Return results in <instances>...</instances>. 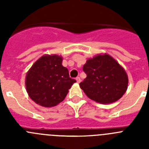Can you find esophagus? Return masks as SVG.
I'll list each match as a JSON object with an SVG mask.
<instances>
[{
  "mask_svg": "<svg viewBox=\"0 0 149 149\" xmlns=\"http://www.w3.org/2000/svg\"><path fill=\"white\" fill-rule=\"evenodd\" d=\"M76 81H77V83H78V84H79V83L81 82V78H80V77H76Z\"/></svg>",
  "mask_w": 149,
  "mask_h": 149,
  "instance_id": "34e87169",
  "label": "esophagus"
}]
</instances>
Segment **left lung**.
I'll list each match as a JSON object with an SVG mask.
<instances>
[{"instance_id": "1", "label": "left lung", "mask_w": 149, "mask_h": 149, "mask_svg": "<svg viewBox=\"0 0 149 149\" xmlns=\"http://www.w3.org/2000/svg\"><path fill=\"white\" fill-rule=\"evenodd\" d=\"M83 70L86 77L80 84V87L90 99L98 103H113L127 90V73L109 54H98L89 59Z\"/></svg>"}]
</instances>
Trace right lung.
I'll list each match as a JSON object with an SVG mask.
<instances>
[{
    "mask_svg": "<svg viewBox=\"0 0 149 149\" xmlns=\"http://www.w3.org/2000/svg\"><path fill=\"white\" fill-rule=\"evenodd\" d=\"M59 55H44L27 72L25 85L28 95L40 106L51 107L65 99L68 89L75 83L68 70L62 65Z\"/></svg>",
    "mask_w": 149,
    "mask_h": 149,
    "instance_id": "add662e5",
    "label": "right lung"
}]
</instances>
